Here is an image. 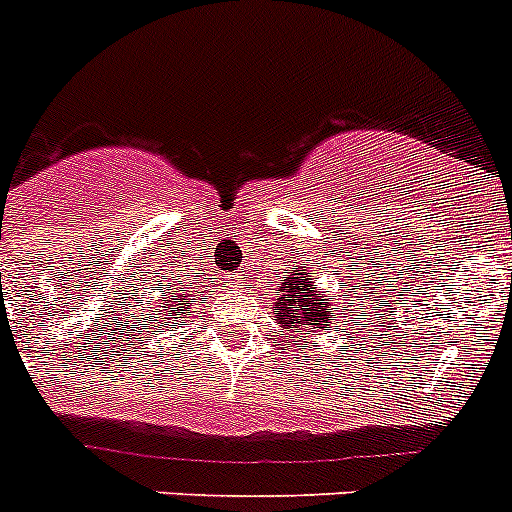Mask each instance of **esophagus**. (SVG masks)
<instances>
[{
  "label": "esophagus",
  "mask_w": 512,
  "mask_h": 512,
  "mask_svg": "<svg viewBox=\"0 0 512 512\" xmlns=\"http://www.w3.org/2000/svg\"><path fill=\"white\" fill-rule=\"evenodd\" d=\"M236 281H241V276H236Z\"/></svg>",
  "instance_id": "1"
}]
</instances>
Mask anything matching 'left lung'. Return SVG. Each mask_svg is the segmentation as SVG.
<instances>
[{"label": "left lung", "instance_id": "obj_1", "mask_svg": "<svg viewBox=\"0 0 512 512\" xmlns=\"http://www.w3.org/2000/svg\"><path fill=\"white\" fill-rule=\"evenodd\" d=\"M271 304H274L276 322H279L287 332H294L297 340L292 342L302 350H307L304 337H312L314 332L322 330V327L330 322V317H335L337 312L332 299H325L317 294V284L309 279L304 266L297 271H287V276L281 279L279 289H276V297L271 299ZM314 348H317V345H314Z\"/></svg>", "mask_w": 512, "mask_h": 512}]
</instances>
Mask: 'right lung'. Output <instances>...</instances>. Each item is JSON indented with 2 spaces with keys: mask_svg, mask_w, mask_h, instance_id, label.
<instances>
[{
  "mask_svg": "<svg viewBox=\"0 0 512 512\" xmlns=\"http://www.w3.org/2000/svg\"><path fill=\"white\" fill-rule=\"evenodd\" d=\"M162 289L164 292L159 294L157 299V307H159L157 317L149 320V325L154 327V332L157 330L164 332V330H170V327H177L180 325V320H185L187 312L192 309L190 302H185V299L190 297V294H187V289L190 287H185V284L177 287V284H167V281H164Z\"/></svg>",
  "mask_w": 512,
  "mask_h": 512,
  "instance_id": "1",
  "label": "right lung"
}]
</instances>
